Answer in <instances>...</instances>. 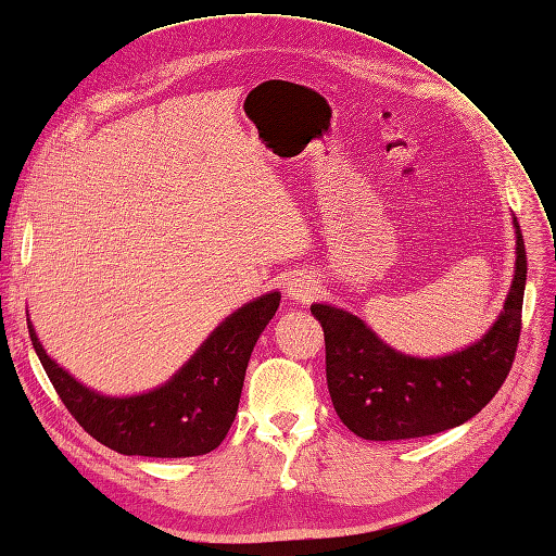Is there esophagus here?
I'll list each match as a JSON object with an SVG mask.
<instances>
[{
	"instance_id": "esophagus-1",
	"label": "esophagus",
	"mask_w": 556,
	"mask_h": 556,
	"mask_svg": "<svg viewBox=\"0 0 556 556\" xmlns=\"http://www.w3.org/2000/svg\"><path fill=\"white\" fill-rule=\"evenodd\" d=\"M318 294V282L311 276H292L288 282V296L296 302H311Z\"/></svg>"
}]
</instances>
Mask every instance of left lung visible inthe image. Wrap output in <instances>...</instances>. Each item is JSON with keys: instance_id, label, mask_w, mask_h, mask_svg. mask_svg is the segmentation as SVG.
Returning <instances> with one entry per match:
<instances>
[{"instance_id": "obj_1", "label": "left lung", "mask_w": 556, "mask_h": 556, "mask_svg": "<svg viewBox=\"0 0 556 556\" xmlns=\"http://www.w3.org/2000/svg\"><path fill=\"white\" fill-rule=\"evenodd\" d=\"M523 288L526 248L517 226V270L505 311L481 342L443 358L403 356L377 340L361 318L328 304L311 306L325 334V377L337 415L368 441L431 437L467 422L511 370Z\"/></svg>"}]
</instances>
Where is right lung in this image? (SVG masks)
<instances>
[{
	"label": "right lung",
	"instance_id": "add662e5",
	"mask_svg": "<svg viewBox=\"0 0 556 556\" xmlns=\"http://www.w3.org/2000/svg\"><path fill=\"white\" fill-rule=\"evenodd\" d=\"M278 304L280 294L270 292L238 308L167 384L129 399L73 380L47 356L33 325L28 330L53 389L89 437L122 455L193 457L214 451L231 429L252 349Z\"/></svg>",
	"mask_w": 556,
	"mask_h": 556
}]
</instances>
